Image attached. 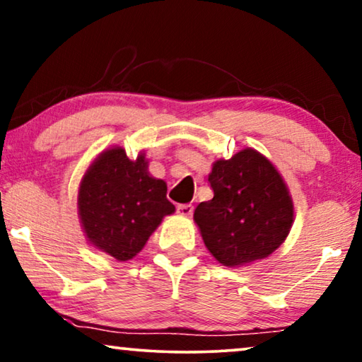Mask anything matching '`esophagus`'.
<instances>
[{
	"label": "esophagus",
	"mask_w": 362,
	"mask_h": 362,
	"mask_svg": "<svg viewBox=\"0 0 362 362\" xmlns=\"http://www.w3.org/2000/svg\"><path fill=\"white\" fill-rule=\"evenodd\" d=\"M177 213L182 216H190L193 213V206L188 205V203H183V205H179L177 206Z\"/></svg>",
	"instance_id": "esophagus-1"
}]
</instances>
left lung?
<instances>
[{"instance_id":"1","label":"left lung","mask_w":362,"mask_h":362,"mask_svg":"<svg viewBox=\"0 0 362 362\" xmlns=\"http://www.w3.org/2000/svg\"><path fill=\"white\" fill-rule=\"evenodd\" d=\"M211 200L195 208L193 220L213 257L226 267L266 259L288 236L293 202L276 165L252 147L213 162Z\"/></svg>"}]
</instances>
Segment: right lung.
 Masks as SVG:
<instances>
[{
	"label": "right lung",
	"instance_id": "add662e5",
	"mask_svg": "<svg viewBox=\"0 0 362 362\" xmlns=\"http://www.w3.org/2000/svg\"><path fill=\"white\" fill-rule=\"evenodd\" d=\"M144 152L129 159L121 146L96 156L78 187V218L91 246L116 261H129L175 206L167 183L147 170Z\"/></svg>",
	"mask_w": 362,
	"mask_h": 362
}]
</instances>
